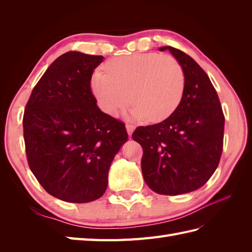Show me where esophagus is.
Listing matches in <instances>:
<instances>
[{"instance_id": "obj_1", "label": "esophagus", "mask_w": 252, "mask_h": 252, "mask_svg": "<svg viewBox=\"0 0 252 252\" xmlns=\"http://www.w3.org/2000/svg\"><path fill=\"white\" fill-rule=\"evenodd\" d=\"M126 127L127 134H129V135H131V134H132V132H133V130H134V126H133V125H131V123H126Z\"/></svg>"}]
</instances>
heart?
<instances>
[{
  "instance_id": "heart-1",
  "label": "heart",
  "mask_w": 252,
  "mask_h": 252,
  "mask_svg": "<svg viewBox=\"0 0 252 252\" xmlns=\"http://www.w3.org/2000/svg\"><path fill=\"white\" fill-rule=\"evenodd\" d=\"M105 70L93 73L91 91L99 108L109 116L119 115L131 98L133 118L162 121L183 97L184 70L172 56L157 53L123 56L107 63Z\"/></svg>"
}]
</instances>
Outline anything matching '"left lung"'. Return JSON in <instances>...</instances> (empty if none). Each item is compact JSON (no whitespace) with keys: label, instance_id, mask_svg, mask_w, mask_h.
<instances>
[{"label":"left lung","instance_id":"1","mask_svg":"<svg viewBox=\"0 0 252 252\" xmlns=\"http://www.w3.org/2000/svg\"><path fill=\"white\" fill-rule=\"evenodd\" d=\"M169 50L185 74L184 94L172 115L157 125L138 126L132 138L143 148L142 172L160 195H180L205 185L223 151L224 115L208 74L181 50Z\"/></svg>","mask_w":252,"mask_h":252}]
</instances>
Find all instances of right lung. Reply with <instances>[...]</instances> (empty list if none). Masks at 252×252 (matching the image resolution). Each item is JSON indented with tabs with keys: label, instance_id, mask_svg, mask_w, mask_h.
Masks as SVG:
<instances>
[{
	"label": "right lung",
	"instance_id": "right-lung-1",
	"mask_svg": "<svg viewBox=\"0 0 252 252\" xmlns=\"http://www.w3.org/2000/svg\"><path fill=\"white\" fill-rule=\"evenodd\" d=\"M99 55L68 52L52 63L24 112L26 155L42 187L58 199H98L116 154L127 141L122 121L104 114L91 91Z\"/></svg>",
	"mask_w": 252,
	"mask_h": 252
}]
</instances>
